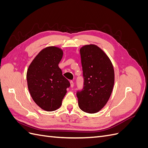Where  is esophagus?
I'll use <instances>...</instances> for the list:
<instances>
[{
  "mask_svg": "<svg viewBox=\"0 0 148 148\" xmlns=\"http://www.w3.org/2000/svg\"><path fill=\"white\" fill-rule=\"evenodd\" d=\"M70 86L71 88H73L74 86V83L73 81H70Z\"/></svg>",
  "mask_w": 148,
  "mask_h": 148,
  "instance_id": "1",
  "label": "esophagus"
}]
</instances>
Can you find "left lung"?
Listing matches in <instances>:
<instances>
[{
	"label": "left lung",
	"mask_w": 148,
	"mask_h": 148,
	"mask_svg": "<svg viewBox=\"0 0 148 148\" xmlns=\"http://www.w3.org/2000/svg\"><path fill=\"white\" fill-rule=\"evenodd\" d=\"M79 52L84 86L77 93L78 106L86 113H96L105 106L112 92L114 66L106 53L95 44L83 46Z\"/></svg>",
	"instance_id": "obj_1"
}]
</instances>
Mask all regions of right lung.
<instances>
[{
    "label": "right lung",
    "instance_id": "obj_1",
    "mask_svg": "<svg viewBox=\"0 0 148 148\" xmlns=\"http://www.w3.org/2000/svg\"><path fill=\"white\" fill-rule=\"evenodd\" d=\"M63 53V50L58 47L44 48L35 57L27 70L30 95L36 104L46 111L59 108L70 85L59 67Z\"/></svg>",
    "mask_w": 148,
    "mask_h": 148
}]
</instances>
